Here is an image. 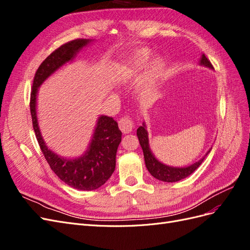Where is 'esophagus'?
<instances>
[{"label": "esophagus", "mask_w": 250, "mask_h": 250, "mask_svg": "<svg viewBox=\"0 0 250 250\" xmlns=\"http://www.w3.org/2000/svg\"><path fill=\"white\" fill-rule=\"evenodd\" d=\"M133 126H134L133 121L129 117H123L119 121V128L123 133L130 132L133 129Z\"/></svg>", "instance_id": "1"}]
</instances>
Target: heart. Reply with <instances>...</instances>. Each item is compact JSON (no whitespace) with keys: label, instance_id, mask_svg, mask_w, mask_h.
<instances>
[{"label":"heart","instance_id":"heart-1","mask_svg":"<svg viewBox=\"0 0 250 250\" xmlns=\"http://www.w3.org/2000/svg\"><path fill=\"white\" fill-rule=\"evenodd\" d=\"M149 56V52L147 50L138 51L132 58L119 66L117 74L118 79L122 82L134 79L138 76L143 67L146 65ZM158 69H160V62H154L150 66L149 76H154Z\"/></svg>","mask_w":250,"mask_h":250}]
</instances>
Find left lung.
<instances>
[{"label": "left lung", "mask_w": 250, "mask_h": 250, "mask_svg": "<svg viewBox=\"0 0 250 250\" xmlns=\"http://www.w3.org/2000/svg\"><path fill=\"white\" fill-rule=\"evenodd\" d=\"M200 64H202L204 66H208V67H209V69H214L210 62L204 54H202V56H201ZM137 134H138V138H139V141L141 144V147L143 149L144 158H145V164H146V167H147L148 171L154 178H156L158 180H162V181H166V183H175V181L181 180V179L188 177V175H191V174L199 167L201 163L203 162L204 157H206L210 151V149H209V151H208L207 154L204 155V157H202L200 161H198L197 163H194L193 165L188 166V167H185V168L170 167V166L164 165L161 162H158L154 157V155L152 154V152H151L150 147H149L148 132L146 130L145 123H143V125L138 128Z\"/></svg>", "instance_id": "left-lung-1"}]
</instances>
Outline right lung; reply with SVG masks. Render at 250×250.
Wrapping results in <instances>:
<instances>
[{
    "label": "right lung",
    "mask_w": 250,
    "mask_h": 250,
    "mask_svg": "<svg viewBox=\"0 0 250 250\" xmlns=\"http://www.w3.org/2000/svg\"><path fill=\"white\" fill-rule=\"evenodd\" d=\"M90 42L92 40L78 39L52 52L35 73L30 97V111L35 137L50 168L67 186L82 191H92L100 188L115 171L117 150L122 139L118 123L110 117H99L85 153L73 160L62 157L50 150L42 140L36 116V96L42 83L59 67L72 62L77 53Z\"/></svg>",
    "instance_id": "right-lung-1"
}]
</instances>
